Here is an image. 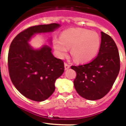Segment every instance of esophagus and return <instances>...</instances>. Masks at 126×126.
<instances>
[{"mask_svg":"<svg viewBox=\"0 0 126 126\" xmlns=\"http://www.w3.org/2000/svg\"><path fill=\"white\" fill-rule=\"evenodd\" d=\"M64 67H65V70L68 69L69 68H70V65H68L67 64H66V63H65V64H64Z\"/></svg>","mask_w":126,"mask_h":126,"instance_id":"34e87169","label":"esophagus"}]
</instances>
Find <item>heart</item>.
Here are the masks:
<instances>
[{"label":"heart","instance_id":"heart-1","mask_svg":"<svg viewBox=\"0 0 126 126\" xmlns=\"http://www.w3.org/2000/svg\"><path fill=\"white\" fill-rule=\"evenodd\" d=\"M53 45L57 55L64 58L71 48L74 61L85 63L93 60L100 47V38L94 32L83 28H70L62 32L60 38H54Z\"/></svg>","mask_w":126,"mask_h":126}]
</instances>
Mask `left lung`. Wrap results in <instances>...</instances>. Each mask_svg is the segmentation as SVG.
<instances>
[{
    "label": "left lung",
    "instance_id": "8db88e82",
    "mask_svg": "<svg viewBox=\"0 0 126 126\" xmlns=\"http://www.w3.org/2000/svg\"><path fill=\"white\" fill-rule=\"evenodd\" d=\"M98 54L90 63L71 66L77 75L74 86L80 96L96 100L105 96L112 88L120 71V57L115 42L106 33L101 32Z\"/></svg>",
    "mask_w": 126,
    "mask_h": 126
}]
</instances>
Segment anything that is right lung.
<instances>
[{
    "mask_svg": "<svg viewBox=\"0 0 126 126\" xmlns=\"http://www.w3.org/2000/svg\"><path fill=\"white\" fill-rule=\"evenodd\" d=\"M61 24L52 23L28 28L11 42L8 54V69L11 81L25 97L42 102L55 91V82L64 71V62L57 59L50 47L44 45L35 49L29 44L36 34L50 33ZM50 43L52 39H50Z\"/></svg>",
    "mask_w": 126,
    "mask_h": 126,
    "instance_id": "1",
    "label": "right lung"
}]
</instances>
